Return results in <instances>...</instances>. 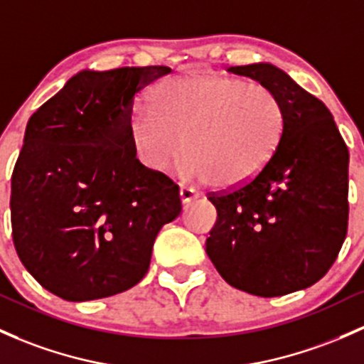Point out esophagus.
Masks as SVG:
<instances>
[{
  "label": "esophagus",
  "mask_w": 364,
  "mask_h": 364,
  "mask_svg": "<svg viewBox=\"0 0 364 364\" xmlns=\"http://www.w3.org/2000/svg\"><path fill=\"white\" fill-rule=\"evenodd\" d=\"M201 194L198 193V191L191 189V187H181V201L182 205H187V203L194 201V199H198Z\"/></svg>",
  "instance_id": "obj_1"
}]
</instances>
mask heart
I'll list each match as a JSON object with an SVG mask.
<instances>
[{
    "label": "heart",
    "instance_id": "1",
    "mask_svg": "<svg viewBox=\"0 0 364 364\" xmlns=\"http://www.w3.org/2000/svg\"><path fill=\"white\" fill-rule=\"evenodd\" d=\"M287 130L283 102L271 88L213 73H187L152 90L132 114L135 158L161 173L178 163L186 181L236 187L253 181L279 149Z\"/></svg>",
    "mask_w": 364,
    "mask_h": 364
}]
</instances>
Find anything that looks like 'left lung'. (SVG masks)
<instances>
[{
    "instance_id": "left-lung-1",
    "label": "left lung",
    "mask_w": 364,
    "mask_h": 364,
    "mask_svg": "<svg viewBox=\"0 0 364 364\" xmlns=\"http://www.w3.org/2000/svg\"><path fill=\"white\" fill-rule=\"evenodd\" d=\"M229 71L276 93L287 130L253 181L210 194L217 222L206 253L237 290L257 296L304 290L326 274L346 240L349 151L326 105L283 69L257 62Z\"/></svg>"
}]
</instances>
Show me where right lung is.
Listing matches in <instances>:
<instances>
[{"label":"right lung","mask_w":364,"mask_h":364,"mask_svg":"<svg viewBox=\"0 0 364 364\" xmlns=\"http://www.w3.org/2000/svg\"><path fill=\"white\" fill-rule=\"evenodd\" d=\"M165 65L74 74L27 121L11 175L17 255L45 290L69 302L135 287L158 232L181 215L178 186L130 146L132 111Z\"/></svg>","instance_id":"right-lung-1"}]
</instances>
